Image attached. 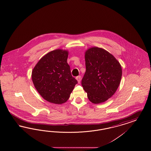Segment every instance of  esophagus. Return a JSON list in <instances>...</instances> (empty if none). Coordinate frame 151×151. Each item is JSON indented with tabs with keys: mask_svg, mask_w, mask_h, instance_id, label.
I'll return each instance as SVG.
<instances>
[{
	"mask_svg": "<svg viewBox=\"0 0 151 151\" xmlns=\"http://www.w3.org/2000/svg\"><path fill=\"white\" fill-rule=\"evenodd\" d=\"M76 79L78 80V83H80V81H81V76H78L76 78Z\"/></svg>",
	"mask_w": 151,
	"mask_h": 151,
	"instance_id": "1",
	"label": "esophagus"
}]
</instances>
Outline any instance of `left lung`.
Segmentation results:
<instances>
[{"label":"left lung","instance_id":"8db88e82","mask_svg":"<svg viewBox=\"0 0 151 151\" xmlns=\"http://www.w3.org/2000/svg\"><path fill=\"white\" fill-rule=\"evenodd\" d=\"M86 70L81 84L93 104L104 102L116 91L122 77L119 61L104 49L92 47L86 51Z\"/></svg>","mask_w":151,"mask_h":151}]
</instances>
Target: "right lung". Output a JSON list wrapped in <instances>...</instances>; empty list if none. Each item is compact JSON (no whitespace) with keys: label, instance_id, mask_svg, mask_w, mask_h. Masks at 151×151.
Wrapping results in <instances>:
<instances>
[{"label":"right lung","instance_id":"1","mask_svg":"<svg viewBox=\"0 0 151 151\" xmlns=\"http://www.w3.org/2000/svg\"><path fill=\"white\" fill-rule=\"evenodd\" d=\"M68 51L56 49L44 55L32 70L34 85L45 100L62 104L69 99L78 81L68 63Z\"/></svg>","mask_w":151,"mask_h":151}]
</instances>
